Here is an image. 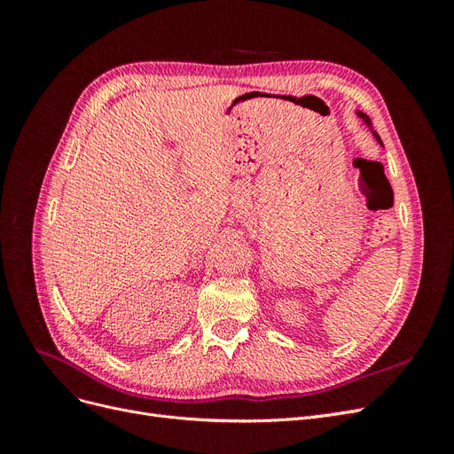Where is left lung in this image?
Wrapping results in <instances>:
<instances>
[{"instance_id":"left-lung-1","label":"left lung","mask_w":454,"mask_h":454,"mask_svg":"<svg viewBox=\"0 0 454 454\" xmlns=\"http://www.w3.org/2000/svg\"><path fill=\"white\" fill-rule=\"evenodd\" d=\"M356 114H358V117H360V119H362V121H364V122H365V125H367V127H369V130H371V132H373V136H375V138H377V142H379V144H380V145H382V140H380V138H379V134H377V132H375V130H373V125H371V119H369V117H367V115H365V114H362V112H356Z\"/></svg>"}]
</instances>
